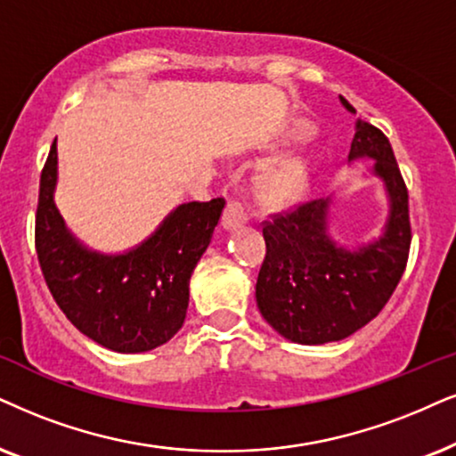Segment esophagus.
I'll return each instance as SVG.
<instances>
[{
    "label": "esophagus",
    "instance_id": "esophagus-1",
    "mask_svg": "<svg viewBox=\"0 0 456 456\" xmlns=\"http://www.w3.org/2000/svg\"><path fill=\"white\" fill-rule=\"evenodd\" d=\"M246 221H248V216H246V212L240 204H235V201L227 204V208H224V212H223V229H224V232H233V229L244 227Z\"/></svg>",
    "mask_w": 456,
    "mask_h": 456
}]
</instances>
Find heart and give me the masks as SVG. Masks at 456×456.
<instances>
[{"label": "heart", "instance_id": "b5f03b06", "mask_svg": "<svg viewBox=\"0 0 456 456\" xmlns=\"http://www.w3.org/2000/svg\"><path fill=\"white\" fill-rule=\"evenodd\" d=\"M309 134V126L298 122L292 130V138H303ZM311 164L307 155L303 153H286L273 159L263 175L258 176V191L265 201L271 204H281V201H292L301 195L309 185Z\"/></svg>", "mask_w": 456, "mask_h": 456}]
</instances>
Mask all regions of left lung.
Segmentation results:
<instances>
[{
  "instance_id": "8db88e82",
  "label": "left lung",
  "mask_w": 456,
  "mask_h": 456,
  "mask_svg": "<svg viewBox=\"0 0 456 456\" xmlns=\"http://www.w3.org/2000/svg\"><path fill=\"white\" fill-rule=\"evenodd\" d=\"M366 159L372 164L362 176L381 181L387 200L377 238L355 246L334 238L337 195L265 224L267 255L258 271L256 305L265 322L288 341L324 345L347 338L377 318L404 273L411 248L406 185L387 136L357 118L349 164Z\"/></svg>"
}]
</instances>
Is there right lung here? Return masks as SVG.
<instances>
[{
  "label": "right lung",
  "mask_w": 456,
  "mask_h": 456,
  "mask_svg": "<svg viewBox=\"0 0 456 456\" xmlns=\"http://www.w3.org/2000/svg\"><path fill=\"white\" fill-rule=\"evenodd\" d=\"M59 153L52 142L39 183L36 246L45 284L86 337L118 354H142L181 330L189 280L208 248L224 200L187 201L124 252H101L67 227L54 193Z\"/></svg>",
  "instance_id": "add662e5"
}]
</instances>
